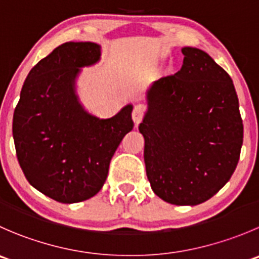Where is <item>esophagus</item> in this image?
<instances>
[{
  "label": "esophagus",
  "instance_id": "1",
  "mask_svg": "<svg viewBox=\"0 0 259 259\" xmlns=\"http://www.w3.org/2000/svg\"><path fill=\"white\" fill-rule=\"evenodd\" d=\"M144 111H145V107L143 105H135L134 109H133L132 112V117H133V121H134L135 125L139 124L140 121L143 120V116H144Z\"/></svg>",
  "mask_w": 259,
  "mask_h": 259
}]
</instances>
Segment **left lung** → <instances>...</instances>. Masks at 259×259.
Returning a JSON list of instances; mask_svg holds the SVG:
<instances>
[{
	"instance_id": "obj_1",
	"label": "left lung",
	"mask_w": 259,
	"mask_h": 259,
	"mask_svg": "<svg viewBox=\"0 0 259 259\" xmlns=\"http://www.w3.org/2000/svg\"><path fill=\"white\" fill-rule=\"evenodd\" d=\"M180 71L152 82L139 125L150 187L173 205L207 201L237 168L243 144L229 74L207 53L182 48Z\"/></svg>"
}]
</instances>
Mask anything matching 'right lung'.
<instances>
[{
    "mask_svg": "<svg viewBox=\"0 0 259 259\" xmlns=\"http://www.w3.org/2000/svg\"><path fill=\"white\" fill-rule=\"evenodd\" d=\"M101 59V45L68 41L29 72L14 112L17 159L30 185L63 204L91 199L102 188L110 160L132 132L133 105L109 119L84 109L77 82Z\"/></svg>",
    "mask_w": 259,
    "mask_h": 259,
    "instance_id": "right-lung-1",
    "label": "right lung"
}]
</instances>
